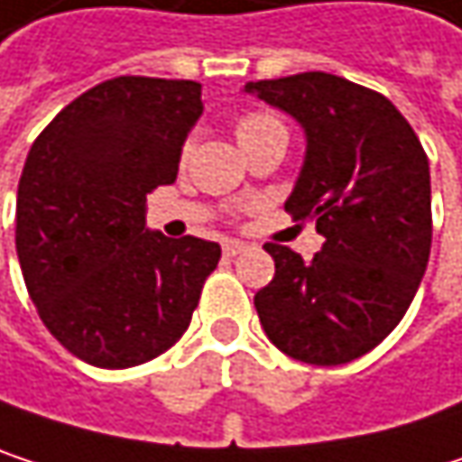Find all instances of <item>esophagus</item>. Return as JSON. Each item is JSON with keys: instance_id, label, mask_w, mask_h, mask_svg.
<instances>
[{"instance_id": "34e87169", "label": "esophagus", "mask_w": 462, "mask_h": 462, "mask_svg": "<svg viewBox=\"0 0 462 462\" xmlns=\"http://www.w3.org/2000/svg\"><path fill=\"white\" fill-rule=\"evenodd\" d=\"M222 248H225V254H227V256H237V254H243L248 245H245L243 240H225V245H222Z\"/></svg>"}]
</instances>
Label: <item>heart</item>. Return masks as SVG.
Segmentation results:
<instances>
[{"instance_id": "1", "label": "heart", "mask_w": 462, "mask_h": 462, "mask_svg": "<svg viewBox=\"0 0 462 462\" xmlns=\"http://www.w3.org/2000/svg\"><path fill=\"white\" fill-rule=\"evenodd\" d=\"M278 128H283V125H281V120L273 117L270 112H245V115L237 120V125H235V136L243 143V141L254 139V136H262V134H267V131H278ZM189 149H192V141L184 143L181 154L187 157Z\"/></svg>"}]
</instances>
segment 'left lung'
<instances>
[{"label": "left lung", "mask_w": 462, "mask_h": 462, "mask_svg": "<svg viewBox=\"0 0 462 462\" xmlns=\"http://www.w3.org/2000/svg\"><path fill=\"white\" fill-rule=\"evenodd\" d=\"M308 139L286 211L313 219L321 251L305 262L264 243L275 278L254 308L286 356L337 366L377 347L404 319L430 256V171L404 115L377 90L326 71L248 82Z\"/></svg>", "instance_id": "8db88e82"}]
</instances>
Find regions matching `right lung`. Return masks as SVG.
Wrapping results in <instances>:
<instances>
[{
    "label": "right lung",
    "mask_w": 462,
    "mask_h": 462,
    "mask_svg": "<svg viewBox=\"0 0 462 462\" xmlns=\"http://www.w3.org/2000/svg\"><path fill=\"white\" fill-rule=\"evenodd\" d=\"M203 115L200 82L115 77L32 143L15 203V248L47 331L77 358L128 369L192 321L219 243L146 230V195L173 184Z\"/></svg>",
    "instance_id": "1"
}]
</instances>
